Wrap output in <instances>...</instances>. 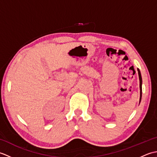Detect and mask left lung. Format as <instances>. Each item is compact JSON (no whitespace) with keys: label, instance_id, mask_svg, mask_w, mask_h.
<instances>
[{"label":"left lung","instance_id":"obj_1","mask_svg":"<svg viewBox=\"0 0 157 157\" xmlns=\"http://www.w3.org/2000/svg\"><path fill=\"white\" fill-rule=\"evenodd\" d=\"M138 72L139 80H140V102L141 99H142V79L141 73H140V71L139 69H138Z\"/></svg>","mask_w":157,"mask_h":157}]
</instances>
